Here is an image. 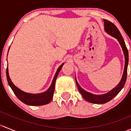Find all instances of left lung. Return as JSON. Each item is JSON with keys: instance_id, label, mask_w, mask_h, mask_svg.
<instances>
[{"instance_id": "1", "label": "left lung", "mask_w": 131, "mask_h": 131, "mask_svg": "<svg viewBox=\"0 0 131 131\" xmlns=\"http://www.w3.org/2000/svg\"><path fill=\"white\" fill-rule=\"evenodd\" d=\"M103 21L104 23H105V26H105V31H106L107 34H109L110 35L117 39L118 42L121 44V47L122 49L123 52H124V57H125V66H124V73H123L122 79H121V81L118 83V85L115 88H114L112 90L110 91L109 92H108L106 94H92L91 92L85 91L80 86V85L78 83L76 77H75V81H76V84L77 85L78 89H79V92H80L82 97L87 101H88V102L96 104L106 103L112 100L115 96L118 94L120 91L122 90V89L124 88V85H125V81H126L127 79V66L128 62H129L128 50L127 49L125 42H124V39H123L119 30L116 27L115 25L113 24V23H112V22L106 20V19H103Z\"/></svg>"}]
</instances>
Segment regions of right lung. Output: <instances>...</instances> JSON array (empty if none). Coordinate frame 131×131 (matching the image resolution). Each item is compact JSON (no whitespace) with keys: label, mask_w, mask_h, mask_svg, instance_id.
<instances>
[{"label":"right lung","mask_w":131,"mask_h":131,"mask_svg":"<svg viewBox=\"0 0 131 131\" xmlns=\"http://www.w3.org/2000/svg\"><path fill=\"white\" fill-rule=\"evenodd\" d=\"M10 48V47H9ZM64 63L59 66V68H58L56 73H55L54 77L53 78L51 85L49 88V89L45 92H41V93L38 94H31L28 93V92H25L21 90L18 88H17L15 85L13 83V82L10 80V77L9 75L8 72V67L6 70V75H7V80L8 82L9 86L12 89L14 94L18 97V98L21 101L26 105H30V106H41V105H47L52 100L53 97L54 91V87H55V82H56V78H57L58 74L61 70L63 67Z\"/></svg>","instance_id":"add662e5"}]
</instances>
